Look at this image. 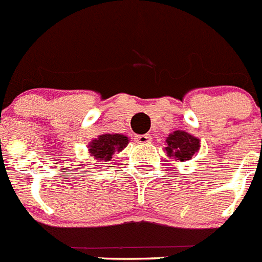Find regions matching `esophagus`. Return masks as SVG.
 I'll list each match as a JSON object with an SVG mask.
<instances>
[{
  "instance_id": "1",
  "label": "esophagus",
  "mask_w": 262,
  "mask_h": 262,
  "mask_svg": "<svg viewBox=\"0 0 262 262\" xmlns=\"http://www.w3.org/2000/svg\"><path fill=\"white\" fill-rule=\"evenodd\" d=\"M135 140L137 144H142V145H146L152 141V137L149 135H137L135 136Z\"/></svg>"
}]
</instances>
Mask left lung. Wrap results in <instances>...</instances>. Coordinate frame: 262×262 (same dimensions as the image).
Returning <instances> with one entry per match:
<instances>
[{
    "label": "left lung",
    "instance_id": "1",
    "mask_svg": "<svg viewBox=\"0 0 262 262\" xmlns=\"http://www.w3.org/2000/svg\"><path fill=\"white\" fill-rule=\"evenodd\" d=\"M165 152L168 157L175 159V161L190 160L193 155L201 149V140L188 132L175 130L168 136L165 140Z\"/></svg>",
    "mask_w": 262,
    "mask_h": 262
}]
</instances>
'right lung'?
Wrapping results in <instances>:
<instances>
[{"instance_id": "add662e5", "label": "right lung", "mask_w": 262, "mask_h": 262, "mask_svg": "<svg viewBox=\"0 0 262 262\" xmlns=\"http://www.w3.org/2000/svg\"><path fill=\"white\" fill-rule=\"evenodd\" d=\"M129 144V137L121 133H105L89 142V153L98 161H110L114 153H120Z\"/></svg>"}]
</instances>
